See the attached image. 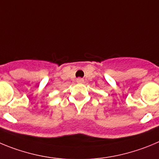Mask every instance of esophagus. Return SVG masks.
Listing matches in <instances>:
<instances>
[{
    "label": "esophagus",
    "instance_id": "34e87169",
    "mask_svg": "<svg viewBox=\"0 0 159 159\" xmlns=\"http://www.w3.org/2000/svg\"><path fill=\"white\" fill-rule=\"evenodd\" d=\"M77 82H78V83H83V82H84V80H83L82 78H78V79H77Z\"/></svg>",
    "mask_w": 159,
    "mask_h": 159
}]
</instances>
